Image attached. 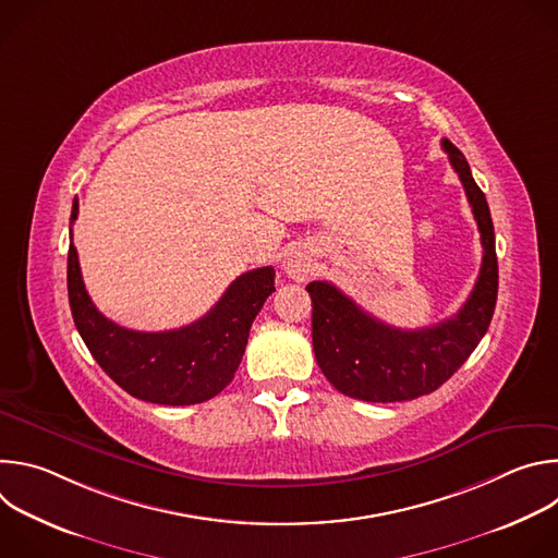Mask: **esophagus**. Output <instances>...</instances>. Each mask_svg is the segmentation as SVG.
I'll return each instance as SVG.
<instances>
[{
    "mask_svg": "<svg viewBox=\"0 0 558 558\" xmlns=\"http://www.w3.org/2000/svg\"><path fill=\"white\" fill-rule=\"evenodd\" d=\"M284 271H287L289 278H293V280H298V282H304V280L313 274V265H311V260H308L306 256H302V254H291V256H287V260H284Z\"/></svg>",
    "mask_w": 558,
    "mask_h": 558,
    "instance_id": "esophagus-1",
    "label": "esophagus"
}]
</instances>
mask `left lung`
<instances>
[{
  "label": "left lung",
  "instance_id": "left-lung-1",
  "mask_svg": "<svg viewBox=\"0 0 558 558\" xmlns=\"http://www.w3.org/2000/svg\"><path fill=\"white\" fill-rule=\"evenodd\" d=\"M459 174L482 233L484 260L463 306L448 320L404 331L379 323L331 282H308L311 329L317 366L344 395L364 402H407L437 390L470 357L486 336L499 289L495 227L488 201L474 183L465 156L441 141Z\"/></svg>",
  "mask_w": 558,
  "mask_h": 558
}]
</instances>
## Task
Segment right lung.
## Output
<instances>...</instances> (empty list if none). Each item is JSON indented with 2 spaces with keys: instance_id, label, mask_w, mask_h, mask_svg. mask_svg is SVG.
<instances>
[{
  "instance_id": "right-lung-1",
  "label": "right lung",
  "mask_w": 558,
  "mask_h": 558,
  "mask_svg": "<svg viewBox=\"0 0 558 558\" xmlns=\"http://www.w3.org/2000/svg\"><path fill=\"white\" fill-rule=\"evenodd\" d=\"M76 214L74 198L70 222ZM274 278V267L247 271L229 284L201 320L172 331L145 333L114 325L93 304L76 247L70 243L68 250V298L78 336L125 392L166 407L207 402L233 379L256 315L276 291Z\"/></svg>"
}]
</instances>
